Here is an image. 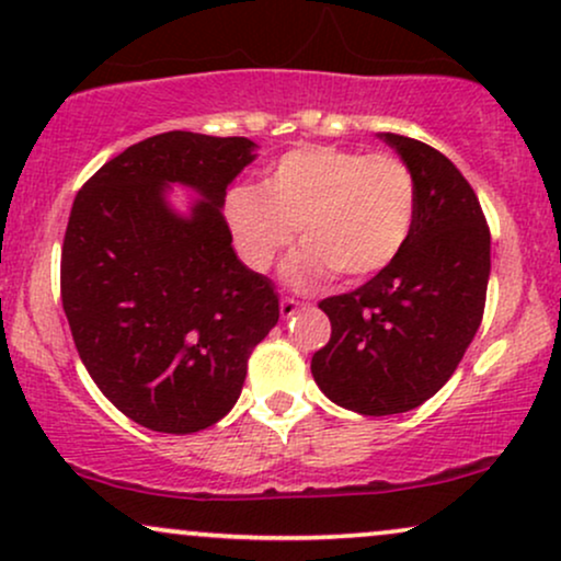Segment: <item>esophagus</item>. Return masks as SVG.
<instances>
[{
    "mask_svg": "<svg viewBox=\"0 0 561 561\" xmlns=\"http://www.w3.org/2000/svg\"><path fill=\"white\" fill-rule=\"evenodd\" d=\"M301 307H304V304H299L296 299H288V296H286V299H280V317H283V320H291V317L299 312Z\"/></svg>",
    "mask_w": 561,
    "mask_h": 561,
    "instance_id": "1",
    "label": "esophagus"
}]
</instances>
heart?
<instances>
[{
    "instance_id": "heart-1",
    "label": "heart",
    "mask_w": 561,
    "mask_h": 561,
    "mask_svg": "<svg viewBox=\"0 0 561 561\" xmlns=\"http://www.w3.org/2000/svg\"><path fill=\"white\" fill-rule=\"evenodd\" d=\"M416 220V182L390 153L304 145L270 163L257 186L226 197V224L241 260L265 273L294 244L288 280L317 286L333 273L362 280L390 265Z\"/></svg>"
}]
</instances>
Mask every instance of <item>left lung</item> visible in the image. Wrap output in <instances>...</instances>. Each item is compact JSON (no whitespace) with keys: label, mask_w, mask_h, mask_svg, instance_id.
<instances>
[{"label":"left lung","mask_w":561,"mask_h":561,"mask_svg":"<svg viewBox=\"0 0 561 561\" xmlns=\"http://www.w3.org/2000/svg\"><path fill=\"white\" fill-rule=\"evenodd\" d=\"M416 182V220L390 265L320 309L333 335L312 356V375L333 403L364 416L405 413L458 369L486 304L492 237L479 197L439 150L377 135Z\"/></svg>","instance_id":"1"}]
</instances>
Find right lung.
I'll list each match as a JSON object with an SVG mask.
<instances>
[{"mask_svg":"<svg viewBox=\"0 0 561 561\" xmlns=\"http://www.w3.org/2000/svg\"><path fill=\"white\" fill-rule=\"evenodd\" d=\"M247 137L163 133L103 163L61 247V307L99 390L145 428L192 434L231 411L278 294L231 247L226 186L257 158ZM171 183L197 191L190 214Z\"/></svg>","mask_w":561,"mask_h":561,"instance_id":"right-lung-1","label":"right lung"}]
</instances>
